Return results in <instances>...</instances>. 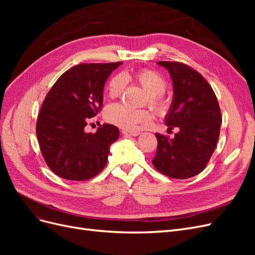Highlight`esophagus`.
<instances>
[{"label": "esophagus", "mask_w": 255, "mask_h": 255, "mask_svg": "<svg viewBox=\"0 0 255 255\" xmlns=\"http://www.w3.org/2000/svg\"><path fill=\"white\" fill-rule=\"evenodd\" d=\"M122 134L127 136V137H136V136L139 135L140 133L136 132V130H127V129H125V130H122Z\"/></svg>", "instance_id": "esophagus-1"}]
</instances>
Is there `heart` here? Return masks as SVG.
Segmentation results:
<instances>
[{"label": "heart", "mask_w": 255, "mask_h": 255, "mask_svg": "<svg viewBox=\"0 0 255 255\" xmlns=\"http://www.w3.org/2000/svg\"><path fill=\"white\" fill-rule=\"evenodd\" d=\"M128 75L117 74L107 85V95L111 99H117L122 96L127 87ZM133 80L148 92V102L157 113H164L168 103L163 97L167 88V82L159 73L144 69L133 75ZM104 117L107 122L125 129H136L140 125L151 121L152 115L145 110L135 111L122 104H113L105 110Z\"/></svg>", "instance_id": "1"}]
</instances>
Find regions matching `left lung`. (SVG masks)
Wrapping results in <instances>:
<instances>
[{
    "label": "left lung",
    "instance_id": "1",
    "mask_svg": "<svg viewBox=\"0 0 255 255\" xmlns=\"http://www.w3.org/2000/svg\"><path fill=\"white\" fill-rule=\"evenodd\" d=\"M170 74L173 99L165 123L179 128L173 138L156 133L157 151L152 163L173 179H188L206 167L217 144L222 122L220 107L203 76L181 63L158 61Z\"/></svg>",
    "mask_w": 255,
    "mask_h": 255
}]
</instances>
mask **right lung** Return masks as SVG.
Here are the masks:
<instances>
[{
  "mask_svg": "<svg viewBox=\"0 0 255 255\" xmlns=\"http://www.w3.org/2000/svg\"><path fill=\"white\" fill-rule=\"evenodd\" d=\"M122 63L82 64L53 85L37 119L36 134L45 163L66 180L86 181L103 170L119 128L109 123L85 132L103 104V88Z\"/></svg>",
  "mask_w": 255,
  "mask_h": 255,
  "instance_id": "add662e5",
  "label": "right lung"
}]
</instances>
